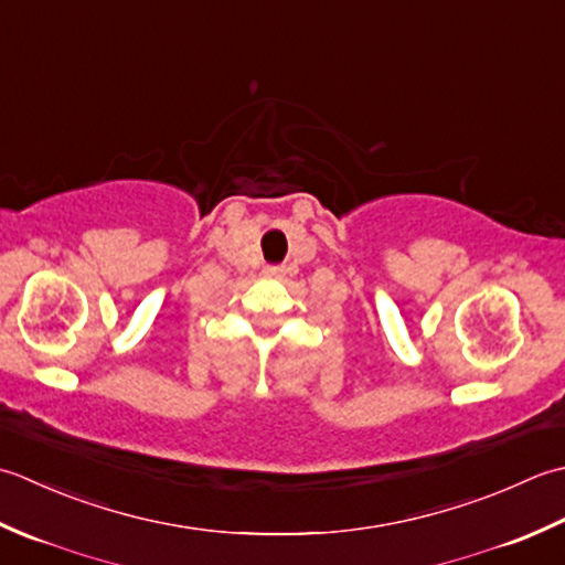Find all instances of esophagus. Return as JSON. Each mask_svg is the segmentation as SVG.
<instances>
[{
    "label": "esophagus",
    "mask_w": 565,
    "mask_h": 565,
    "mask_svg": "<svg viewBox=\"0 0 565 565\" xmlns=\"http://www.w3.org/2000/svg\"><path fill=\"white\" fill-rule=\"evenodd\" d=\"M263 273H266L268 275V278H280V275L285 273L280 266H268L266 270H263Z\"/></svg>",
    "instance_id": "34e87169"
}]
</instances>
